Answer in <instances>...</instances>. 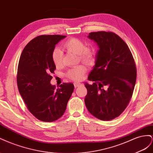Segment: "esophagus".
I'll return each instance as SVG.
<instances>
[{
	"mask_svg": "<svg viewBox=\"0 0 153 153\" xmlns=\"http://www.w3.org/2000/svg\"><path fill=\"white\" fill-rule=\"evenodd\" d=\"M82 84L81 83H79V82H74V86L76 87H78V86H81Z\"/></svg>",
	"mask_w": 153,
	"mask_h": 153,
	"instance_id": "34e87169",
	"label": "esophagus"
}]
</instances>
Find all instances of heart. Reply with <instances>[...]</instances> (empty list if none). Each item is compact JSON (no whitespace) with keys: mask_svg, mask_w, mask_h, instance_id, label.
Segmentation results:
<instances>
[{"mask_svg":"<svg viewBox=\"0 0 153 153\" xmlns=\"http://www.w3.org/2000/svg\"><path fill=\"white\" fill-rule=\"evenodd\" d=\"M65 49L73 53L79 55V58L86 63L90 62L94 56V51L90 48H86L85 43L78 38H71L63 45ZM52 59L56 67H58L62 62V52L59 48H56L52 51ZM86 68L83 65L74 67L68 72V76L74 81H79L82 79Z\"/></svg>","mask_w":153,"mask_h":153,"instance_id":"heart-1","label":"heart"}]
</instances>
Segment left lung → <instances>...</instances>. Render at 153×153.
Masks as SVG:
<instances>
[{
	"instance_id": "1",
	"label": "left lung",
	"mask_w": 153,
	"mask_h": 153,
	"mask_svg": "<svg viewBox=\"0 0 153 153\" xmlns=\"http://www.w3.org/2000/svg\"><path fill=\"white\" fill-rule=\"evenodd\" d=\"M98 47L95 65L85 82L88 93L85 102L88 111L101 120L119 117L127 107L137 79L131 52L124 41L112 32L89 33Z\"/></svg>"
}]
</instances>
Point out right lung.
<instances>
[{"label": "right lung", "instance_id": "1", "mask_svg": "<svg viewBox=\"0 0 153 153\" xmlns=\"http://www.w3.org/2000/svg\"><path fill=\"white\" fill-rule=\"evenodd\" d=\"M65 37L37 36L25 47L20 58L17 72L19 92L29 111L43 122L55 121L64 114L74 89L72 83H63L58 89L51 84V74L56 69L52 51Z\"/></svg>", "mask_w": 153, "mask_h": 153}]
</instances>
